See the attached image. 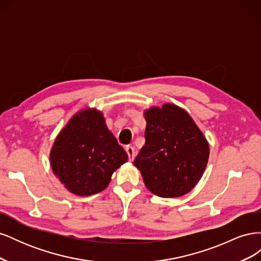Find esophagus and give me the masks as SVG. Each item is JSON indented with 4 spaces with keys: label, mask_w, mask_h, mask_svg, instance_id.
<instances>
[{
    "label": "esophagus",
    "mask_w": 261,
    "mask_h": 261,
    "mask_svg": "<svg viewBox=\"0 0 261 261\" xmlns=\"http://www.w3.org/2000/svg\"><path fill=\"white\" fill-rule=\"evenodd\" d=\"M125 150H126V152H127L129 161H133L134 158H135V154H136L135 149H134V147H132V146H127L125 148Z\"/></svg>",
    "instance_id": "obj_1"
}]
</instances>
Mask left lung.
Here are the masks:
<instances>
[{
    "label": "left lung",
    "mask_w": 261,
    "mask_h": 261,
    "mask_svg": "<svg viewBox=\"0 0 261 261\" xmlns=\"http://www.w3.org/2000/svg\"><path fill=\"white\" fill-rule=\"evenodd\" d=\"M146 143L134 160L146 187L163 198L197 185L209 159V144L192 116L175 105L145 110Z\"/></svg>",
    "instance_id": "8db88e82"
}]
</instances>
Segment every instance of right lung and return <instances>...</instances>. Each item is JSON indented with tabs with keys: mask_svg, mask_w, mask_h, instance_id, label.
Here are the masks:
<instances>
[{
	"mask_svg": "<svg viewBox=\"0 0 261 261\" xmlns=\"http://www.w3.org/2000/svg\"><path fill=\"white\" fill-rule=\"evenodd\" d=\"M128 160L97 109L72 116L54 140L51 168L67 191L77 196L98 194L108 187L114 171Z\"/></svg>",
	"mask_w": 261,
	"mask_h": 261,
	"instance_id": "obj_1",
	"label": "right lung"
}]
</instances>
